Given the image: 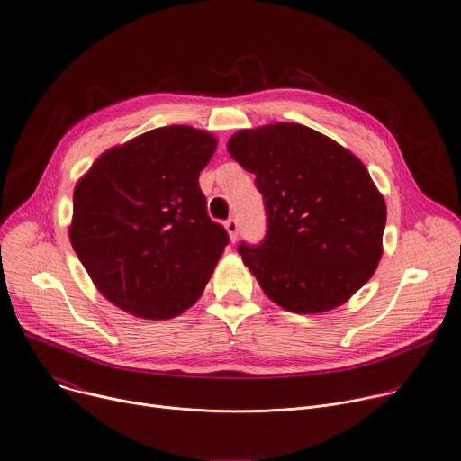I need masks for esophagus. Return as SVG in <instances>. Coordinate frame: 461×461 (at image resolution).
<instances>
[{
	"label": "esophagus",
	"instance_id": "esophagus-1",
	"mask_svg": "<svg viewBox=\"0 0 461 461\" xmlns=\"http://www.w3.org/2000/svg\"><path fill=\"white\" fill-rule=\"evenodd\" d=\"M224 226H226V230L230 233V239L235 242L237 237H239V221L237 219H230V221L224 222Z\"/></svg>",
	"mask_w": 461,
	"mask_h": 461
}]
</instances>
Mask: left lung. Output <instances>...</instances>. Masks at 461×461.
Wrapping results in <instances>:
<instances>
[{
    "mask_svg": "<svg viewBox=\"0 0 461 461\" xmlns=\"http://www.w3.org/2000/svg\"><path fill=\"white\" fill-rule=\"evenodd\" d=\"M228 152L263 194L267 235L237 249L265 294L296 314L346 303L383 256L386 203L364 163L296 122L240 131Z\"/></svg>",
    "mask_w": 461,
    "mask_h": 461,
    "instance_id": "obj_1",
    "label": "left lung"
}]
</instances>
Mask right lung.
<instances>
[{"label":"right lung","instance_id":"1","mask_svg":"<svg viewBox=\"0 0 461 461\" xmlns=\"http://www.w3.org/2000/svg\"><path fill=\"white\" fill-rule=\"evenodd\" d=\"M217 140L173 124L106 150L73 193L71 246L101 294L147 320L196 303L228 231L198 185Z\"/></svg>","mask_w":461,"mask_h":461}]
</instances>
